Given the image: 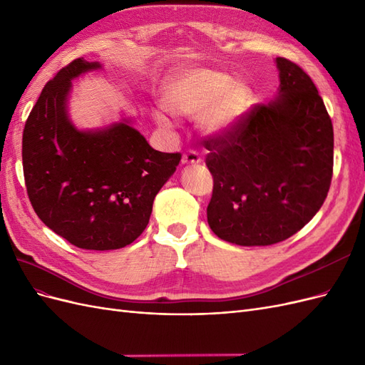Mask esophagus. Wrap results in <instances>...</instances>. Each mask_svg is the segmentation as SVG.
<instances>
[{"label": "esophagus", "instance_id": "esophagus-1", "mask_svg": "<svg viewBox=\"0 0 365 365\" xmlns=\"http://www.w3.org/2000/svg\"><path fill=\"white\" fill-rule=\"evenodd\" d=\"M181 161H182V164H184V165H196V164H200V163H201V157L197 155V152H195V150H189L187 153H184Z\"/></svg>", "mask_w": 365, "mask_h": 365}]
</instances>
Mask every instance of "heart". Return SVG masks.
I'll return each mask as SVG.
<instances>
[{
  "label": "heart",
  "mask_w": 365,
  "mask_h": 365,
  "mask_svg": "<svg viewBox=\"0 0 365 365\" xmlns=\"http://www.w3.org/2000/svg\"><path fill=\"white\" fill-rule=\"evenodd\" d=\"M250 88L233 77L210 68H189L170 76L161 88V106L175 118L200 117L205 135L220 137L233 130L250 111ZM157 125L169 128L163 113L153 114Z\"/></svg>",
  "instance_id": "1"
}]
</instances>
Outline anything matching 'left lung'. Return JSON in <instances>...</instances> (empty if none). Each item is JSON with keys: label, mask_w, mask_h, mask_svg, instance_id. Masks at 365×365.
<instances>
[{"label": "left lung", "mask_w": 365, "mask_h": 365, "mask_svg": "<svg viewBox=\"0 0 365 365\" xmlns=\"http://www.w3.org/2000/svg\"><path fill=\"white\" fill-rule=\"evenodd\" d=\"M279 96L256 105L225 135L207 137L213 175L207 220L240 247L272 245L300 231L322 208L334 172V128L317 86L277 58Z\"/></svg>", "instance_id": "8db88e82"}]
</instances>
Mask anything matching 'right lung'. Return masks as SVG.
<instances>
[{
    "mask_svg": "<svg viewBox=\"0 0 365 365\" xmlns=\"http://www.w3.org/2000/svg\"><path fill=\"white\" fill-rule=\"evenodd\" d=\"M101 68L79 58L43 86L26 121L23 168L42 222L77 248L106 251L145 231L153 200L181 155L150 148L130 118L91 130L71 123V81Z\"/></svg>",
    "mask_w": 365,
    "mask_h": 365,
    "instance_id": "right-lung-1",
    "label": "right lung"
}]
</instances>
